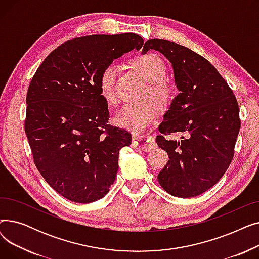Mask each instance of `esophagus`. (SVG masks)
Wrapping results in <instances>:
<instances>
[{
  "label": "esophagus",
  "instance_id": "1",
  "mask_svg": "<svg viewBox=\"0 0 259 259\" xmlns=\"http://www.w3.org/2000/svg\"><path fill=\"white\" fill-rule=\"evenodd\" d=\"M156 146L155 140L150 135H143V137H133V147L140 149L142 151H151Z\"/></svg>",
  "mask_w": 259,
  "mask_h": 259
}]
</instances>
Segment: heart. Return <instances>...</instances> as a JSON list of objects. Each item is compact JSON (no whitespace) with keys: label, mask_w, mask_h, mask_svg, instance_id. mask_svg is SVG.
<instances>
[{"label":"heart","mask_w":259,"mask_h":259,"mask_svg":"<svg viewBox=\"0 0 259 259\" xmlns=\"http://www.w3.org/2000/svg\"><path fill=\"white\" fill-rule=\"evenodd\" d=\"M132 69L150 83L147 98H150L157 106H166L173 95L170 83L165 79L167 74L166 65L162 59L154 52L144 53L130 61ZM119 67L112 62L107 64L100 73L99 86L102 97L109 105H115L118 101L116 83ZM157 118V109L152 103L144 105H125L116 112V124L129 131L139 134Z\"/></svg>","instance_id":"b5f03b06"}]
</instances>
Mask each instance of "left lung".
I'll return each mask as SVG.
<instances>
[{"label":"left lung","instance_id":"left-lung-1","mask_svg":"<svg viewBox=\"0 0 259 259\" xmlns=\"http://www.w3.org/2000/svg\"><path fill=\"white\" fill-rule=\"evenodd\" d=\"M171 62L180 93L158 126L156 143L169 160L158 175L176 197H194L212 188L229 168L240 129L235 95L216 68L200 54L166 39H149ZM181 135V139H169Z\"/></svg>","mask_w":259,"mask_h":259}]
</instances>
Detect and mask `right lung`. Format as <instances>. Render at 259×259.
<instances>
[{
	"label": "right lung",
	"mask_w": 259,
	"mask_h": 259,
	"mask_svg": "<svg viewBox=\"0 0 259 259\" xmlns=\"http://www.w3.org/2000/svg\"><path fill=\"white\" fill-rule=\"evenodd\" d=\"M143 44L131 32L75 37L49 53L31 78L25 133L35 167L67 199L99 200L115 181L119 150L132 139L108 124L99 78L107 64Z\"/></svg>",
	"instance_id": "1"
}]
</instances>
